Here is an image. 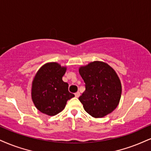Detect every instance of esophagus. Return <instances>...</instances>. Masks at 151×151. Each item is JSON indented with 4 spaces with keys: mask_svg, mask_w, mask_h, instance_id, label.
Listing matches in <instances>:
<instances>
[{
    "mask_svg": "<svg viewBox=\"0 0 151 151\" xmlns=\"http://www.w3.org/2000/svg\"><path fill=\"white\" fill-rule=\"evenodd\" d=\"M75 96H76V98H78L79 96H81V93H80L79 92H76V94H75Z\"/></svg>",
    "mask_w": 151,
    "mask_h": 151,
    "instance_id": "34e87169",
    "label": "esophagus"
}]
</instances>
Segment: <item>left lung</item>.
I'll return each instance as SVG.
<instances>
[{
	"instance_id": "1",
	"label": "left lung",
	"mask_w": 151,
	"mask_h": 151,
	"mask_svg": "<svg viewBox=\"0 0 151 151\" xmlns=\"http://www.w3.org/2000/svg\"><path fill=\"white\" fill-rule=\"evenodd\" d=\"M85 91L79 97L85 111L101 118L116 109L122 94V85L116 72L103 61H94L79 68Z\"/></svg>"
}]
</instances>
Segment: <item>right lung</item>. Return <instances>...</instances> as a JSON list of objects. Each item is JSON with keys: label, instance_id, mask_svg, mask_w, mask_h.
Instances as JSON below:
<instances>
[{"label": "right lung", "instance_id": "obj_1", "mask_svg": "<svg viewBox=\"0 0 151 151\" xmlns=\"http://www.w3.org/2000/svg\"><path fill=\"white\" fill-rule=\"evenodd\" d=\"M66 66L57 62L44 64L37 71L32 82L31 99L36 109L50 116L58 114L66 102L75 95L68 92V84L62 81Z\"/></svg>", "mask_w": 151, "mask_h": 151}]
</instances>
